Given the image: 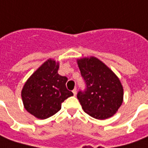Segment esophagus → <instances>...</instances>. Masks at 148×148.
I'll list each match as a JSON object with an SVG mask.
<instances>
[{"label":"esophagus","mask_w":148,"mask_h":148,"mask_svg":"<svg viewBox=\"0 0 148 148\" xmlns=\"http://www.w3.org/2000/svg\"><path fill=\"white\" fill-rule=\"evenodd\" d=\"M72 92H73V93H74V96H75V95H76V93H77V89H76V88H74Z\"/></svg>","instance_id":"1"}]
</instances>
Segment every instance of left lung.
<instances>
[{"label": "left lung", "mask_w": 148, "mask_h": 148, "mask_svg": "<svg viewBox=\"0 0 148 148\" xmlns=\"http://www.w3.org/2000/svg\"><path fill=\"white\" fill-rule=\"evenodd\" d=\"M86 84L77 97L82 109L92 117L105 120L116 113L123 102V87L116 74L94 57L77 60Z\"/></svg>", "instance_id": "8db88e82"}]
</instances>
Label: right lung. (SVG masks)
<instances>
[{
    "label": "right lung",
    "instance_id": "obj_1",
    "mask_svg": "<svg viewBox=\"0 0 148 148\" xmlns=\"http://www.w3.org/2000/svg\"><path fill=\"white\" fill-rule=\"evenodd\" d=\"M58 64L49 59L34 73L22 90L25 109L39 119L55 115L62 103L74 94L66 89L67 77L58 74Z\"/></svg>",
    "mask_w": 148,
    "mask_h": 148
}]
</instances>
